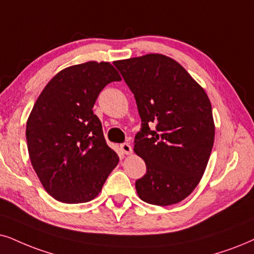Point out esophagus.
<instances>
[{"label":"esophagus","mask_w":254,"mask_h":254,"mask_svg":"<svg viewBox=\"0 0 254 254\" xmlns=\"http://www.w3.org/2000/svg\"><path fill=\"white\" fill-rule=\"evenodd\" d=\"M121 150L123 151L125 155H131V153H132V147H131L129 143L121 144Z\"/></svg>","instance_id":"34e87169"}]
</instances>
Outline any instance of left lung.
Here are the masks:
<instances>
[{
    "instance_id": "left-lung-1",
    "label": "left lung",
    "mask_w": 254,
    "mask_h": 254,
    "mask_svg": "<svg viewBox=\"0 0 254 254\" xmlns=\"http://www.w3.org/2000/svg\"><path fill=\"white\" fill-rule=\"evenodd\" d=\"M114 64L142 118L133 151L146 173L136 182L138 197L158 206L177 204L199 184L210 159L216 131L210 99L177 61L162 54ZM152 123L155 130H149Z\"/></svg>"
}]
</instances>
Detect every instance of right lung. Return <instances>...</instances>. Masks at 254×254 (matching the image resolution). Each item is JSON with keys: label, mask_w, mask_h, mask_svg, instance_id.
I'll list each match as a JSON object with an SVG mask.
<instances>
[{"label": "right lung", "mask_w": 254, "mask_h": 254, "mask_svg": "<svg viewBox=\"0 0 254 254\" xmlns=\"http://www.w3.org/2000/svg\"><path fill=\"white\" fill-rule=\"evenodd\" d=\"M121 79L112 64L89 61L61 70L38 96L25 129L29 158L56 200H92L120 162L92 108L104 86Z\"/></svg>", "instance_id": "right-lung-1"}]
</instances>
